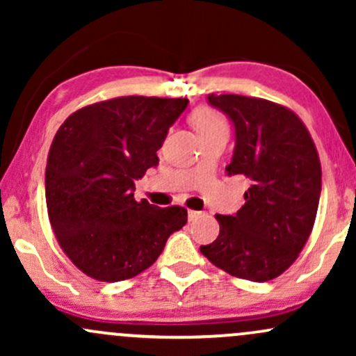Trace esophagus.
<instances>
[{
  "mask_svg": "<svg viewBox=\"0 0 356 356\" xmlns=\"http://www.w3.org/2000/svg\"><path fill=\"white\" fill-rule=\"evenodd\" d=\"M202 216L201 211H189V220H197Z\"/></svg>",
  "mask_w": 356,
  "mask_h": 356,
  "instance_id": "34e87169",
  "label": "esophagus"
}]
</instances>
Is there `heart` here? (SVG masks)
<instances>
[{"label":"heart","instance_id":"obj_1","mask_svg":"<svg viewBox=\"0 0 356 356\" xmlns=\"http://www.w3.org/2000/svg\"><path fill=\"white\" fill-rule=\"evenodd\" d=\"M192 127L195 129V132L199 134V137L209 136L212 132H219V130H227V124L224 120V117L219 112L212 108H199L192 113L191 117Z\"/></svg>","mask_w":356,"mask_h":356}]
</instances>
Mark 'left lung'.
<instances>
[{"instance_id":"8db88e82","label":"left lung","mask_w":356,"mask_h":356,"mask_svg":"<svg viewBox=\"0 0 356 356\" xmlns=\"http://www.w3.org/2000/svg\"><path fill=\"white\" fill-rule=\"evenodd\" d=\"M236 129L227 174L251 186L234 216H216L219 236L201 246L214 266L241 280H275L291 266L313 231L321 194V164L306 125L293 110L243 95L207 97Z\"/></svg>"}]
</instances>
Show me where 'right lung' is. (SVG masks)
<instances>
[{
  "label": "right lung",
  "mask_w": 356,
  "mask_h": 356,
  "mask_svg": "<svg viewBox=\"0 0 356 356\" xmlns=\"http://www.w3.org/2000/svg\"><path fill=\"white\" fill-rule=\"evenodd\" d=\"M187 99L117 97L73 112L53 138L44 195L60 248L99 281L130 280L152 266L187 222L181 206L134 199V181L159 164L157 150Z\"/></svg>",
  "instance_id": "1"
}]
</instances>
